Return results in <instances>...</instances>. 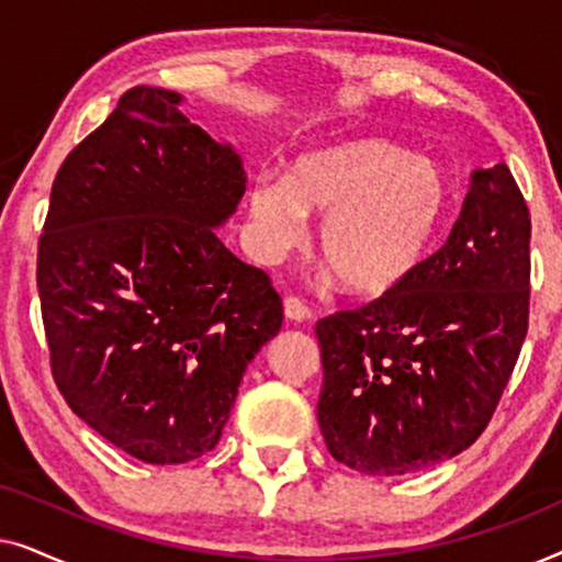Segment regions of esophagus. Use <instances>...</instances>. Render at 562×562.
<instances>
[{
	"mask_svg": "<svg viewBox=\"0 0 562 562\" xmlns=\"http://www.w3.org/2000/svg\"><path fill=\"white\" fill-rule=\"evenodd\" d=\"M283 314H286V319L289 322H306L312 317V312H310V306H306L304 302H299L296 296H286L283 299Z\"/></svg>",
	"mask_w": 562,
	"mask_h": 562,
	"instance_id": "34e87169",
	"label": "esophagus"
}]
</instances>
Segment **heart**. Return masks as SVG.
<instances>
[{
	"instance_id": "1",
	"label": "heart",
	"mask_w": 562,
	"mask_h": 562,
	"mask_svg": "<svg viewBox=\"0 0 562 562\" xmlns=\"http://www.w3.org/2000/svg\"><path fill=\"white\" fill-rule=\"evenodd\" d=\"M456 189L437 158L389 137H348L291 160L286 176L248 187L250 245L273 263L325 214L319 256L360 302H386L425 271L450 225Z\"/></svg>"
}]
</instances>
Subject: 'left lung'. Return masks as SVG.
<instances>
[{
	"label": "left lung",
	"mask_w": 562,
	"mask_h": 562,
	"mask_svg": "<svg viewBox=\"0 0 562 562\" xmlns=\"http://www.w3.org/2000/svg\"><path fill=\"white\" fill-rule=\"evenodd\" d=\"M529 233L506 164L475 168L448 243L414 283L317 322V419L335 460L404 475L479 440L527 337Z\"/></svg>",
	"instance_id": "1"
}]
</instances>
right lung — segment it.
I'll list each match as a JSON object with an SVG mask.
<instances>
[{"mask_svg":"<svg viewBox=\"0 0 562 562\" xmlns=\"http://www.w3.org/2000/svg\"><path fill=\"white\" fill-rule=\"evenodd\" d=\"M135 87L53 181L37 291L53 379L104 440L153 465L220 442L243 373L279 335L268 276L214 229L245 194L243 160Z\"/></svg>","mask_w":562,"mask_h":562,"instance_id":"add662e5","label":"right lung"}]
</instances>
